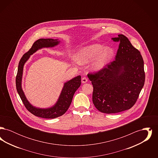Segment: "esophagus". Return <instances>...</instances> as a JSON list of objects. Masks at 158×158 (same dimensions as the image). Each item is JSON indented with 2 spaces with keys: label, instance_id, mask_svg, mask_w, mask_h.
<instances>
[{
  "label": "esophagus",
  "instance_id": "obj_1",
  "mask_svg": "<svg viewBox=\"0 0 158 158\" xmlns=\"http://www.w3.org/2000/svg\"><path fill=\"white\" fill-rule=\"evenodd\" d=\"M88 82V79L85 77H83L82 78V83H85Z\"/></svg>",
  "mask_w": 158,
  "mask_h": 158
}]
</instances>
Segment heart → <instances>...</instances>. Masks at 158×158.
<instances>
[{
    "instance_id": "1",
    "label": "heart",
    "mask_w": 158,
    "mask_h": 158,
    "mask_svg": "<svg viewBox=\"0 0 158 158\" xmlns=\"http://www.w3.org/2000/svg\"><path fill=\"white\" fill-rule=\"evenodd\" d=\"M113 50L99 44L88 45L81 48L76 54V60L81 64H85L93 61L92 67L96 70L104 68L112 57Z\"/></svg>"
}]
</instances>
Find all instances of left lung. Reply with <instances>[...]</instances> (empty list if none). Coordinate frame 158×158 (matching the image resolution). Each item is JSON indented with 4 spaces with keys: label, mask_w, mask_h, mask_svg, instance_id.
Returning a JSON list of instances; mask_svg holds the SVG:
<instances>
[{
    "label": "left lung",
    "mask_w": 158,
    "mask_h": 158,
    "mask_svg": "<svg viewBox=\"0 0 158 158\" xmlns=\"http://www.w3.org/2000/svg\"><path fill=\"white\" fill-rule=\"evenodd\" d=\"M112 40L120 42L115 60L98 72L88 74L94 88L93 103L98 111L105 114L130 109L135 104L145 81L140 52L123 34Z\"/></svg>",
    "instance_id": "obj_1"
}]
</instances>
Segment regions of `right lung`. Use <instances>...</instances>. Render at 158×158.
Wrapping results in <instances>:
<instances>
[{
  "label": "right lung",
  "instance_id": "right-lung-1",
  "mask_svg": "<svg viewBox=\"0 0 158 158\" xmlns=\"http://www.w3.org/2000/svg\"><path fill=\"white\" fill-rule=\"evenodd\" d=\"M59 42L60 41L57 40H53L52 38H41L38 40L32 45L28 52L23 55L18 65V72L16 76V87L17 92L27 110L33 115L41 118H55L63 115L69 108L74 94L81 84V76H77L72 80L65 83L57 103L53 107L50 108L41 109L35 108L31 105L25 97L21 87L23 68L25 63L29 59L30 55L35 53L38 49L43 47H54L55 45H57Z\"/></svg>",
  "mask_w": 158,
  "mask_h": 158
}]
</instances>
